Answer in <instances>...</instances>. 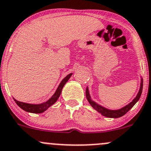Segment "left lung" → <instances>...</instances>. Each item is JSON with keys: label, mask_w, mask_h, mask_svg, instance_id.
<instances>
[{"label": "left lung", "mask_w": 151, "mask_h": 151, "mask_svg": "<svg viewBox=\"0 0 151 151\" xmlns=\"http://www.w3.org/2000/svg\"><path fill=\"white\" fill-rule=\"evenodd\" d=\"M142 86H143V80L142 79H141V83H140V88H139V92L137 93V96L134 98V99L132 101L131 103H129V104L125 106L124 107L122 108V109H119V110H109V109H106V108L103 107V106H100L98 104H96V102L93 101L90 98V93L88 91V88L86 89V98L88 99V102L90 103V104L91 105L92 107L94 109H96L98 112H99L100 114H102L103 116L106 117H109V118H119V117H121L122 116H124V114H126L128 111L134 106V104L139 101V98H140L141 94H142Z\"/></svg>", "instance_id": "left-lung-1"}]
</instances>
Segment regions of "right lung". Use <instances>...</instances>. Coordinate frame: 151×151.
<instances>
[{
  "instance_id": "right-lung-1",
  "label": "right lung",
  "mask_w": 151,
  "mask_h": 151,
  "mask_svg": "<svg viewBox=\"0 0 151 151\" xmlns=\"http://www.w3.org/2000/svg\"><path fill=\"white\" fill-rule=\"evenodd\" d=\"M71 74H71H68L66 77H65L63 80L61 81L60 85H58V88H57L56 91L55 93L53 94V96L48 100L45 103H42V104H27V103H23V102H20V101H17L15 98H14V101L16 102V104L18 105L22 109H23L24 111L27 112H29V113H34V114H40L44 112L45 111H46L49 107L52 106L53 104H54L55 102L57 101L58 98H59L60 95H61V90L64 86L65 84L66 83L69 79L70 78Z\"/></svg>"
}]
</instances>
